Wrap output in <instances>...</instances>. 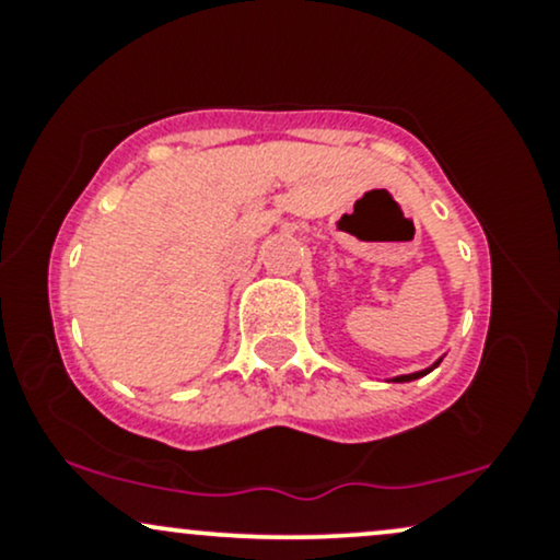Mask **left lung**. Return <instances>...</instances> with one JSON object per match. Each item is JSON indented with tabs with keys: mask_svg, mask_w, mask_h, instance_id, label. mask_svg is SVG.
Segmentation results:
<instances>
[{
	"mask_svg": "<svg viewBox=\"0 0 560 560\" xmlns=\"http://www.w3.org/2000/svg\"><path fill=\"white\" fill-rule=\"evenodd\" d=\"M434 365H440V363H434ZM434 365H432V369H434ZM432 369H427V371H419V374H408V376H397V378H395V382H413V378H419V376H423V374H429V371H432Z\"/></svg>",
	"mask_w": 560,
	"mask_h": 560,
	"instance_id": "1",
	"label": "left lung"
}]
</instances>
